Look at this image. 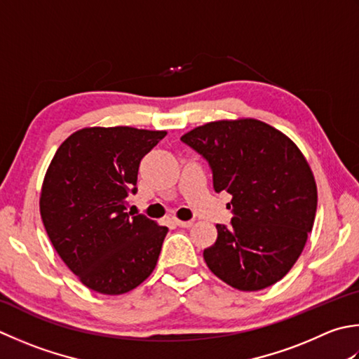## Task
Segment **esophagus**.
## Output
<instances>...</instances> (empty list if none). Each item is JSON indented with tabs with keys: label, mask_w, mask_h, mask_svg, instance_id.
Here are the masks:
<instances>
[{
	"label": "esophagus",
	"mask_w": 359,
	"mask_h": 359,
	"mask_svg": "<svg viewBox=\"0 0 359 359\" xmlns=\"http://www.w3.org/2000/svg\"><path fill=\"white\" fill-rule=\"evenodd\" d=\"M175 224H177L179 227H184V229H188L193 226V221H180V219H175Z\"/></svg>",
	"instance_id": "obj_1"
}]
</instances>
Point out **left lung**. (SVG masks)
I'll return each instance as SVG.
<instances>
[{"mask_svg":"<svg viewBox=\"0 0 359 359\" xmlns=\"http://www.w3.org/2000/svg\"><path fill=\"white\" fill-rule=\"evenodd\" d=\"M208 161L216 193L231 201L203 259L240 291L264 290L297 262L314 224L318 188L299 147L272 126L245 118L215 121L180 138Z\"/></svg>","mask_w":359,"mask_h":359,"instance_id":"left-lung-1","label":"left lung"}]
</instances>
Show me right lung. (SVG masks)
Listing matches in <instances>:
<instances>
[{
	"label": "right lung",
	"mask_w": 359,
	"mask_h": 359,
	"mask_svg": "<svg viewBox=\"0 0 359 359\" xmlns=\"http://www.w3.org/2000/svg\"><path fill=\"white\" fill-rule=\"evenodd\" d=\"M165 130L88 128L55 152L40 196V215L54 249L90 290L129 292L151 276L168 233L144 215L128 213L140 161Z\"/></svg>",
	"instance_id": "1"
}]
</instances>
